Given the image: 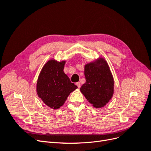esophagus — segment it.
<instances>
[{
    "instance_id": "1",
    "label": "esophagus",
    "mask_w": 151,
    "mask_h": 151,
    "mask_svg": "<svg viewBox=\"0 0 151 151\" xmlns=\"http://www.w3.org/2000/svg\"><path fill=\"white\" fill-rule=\"evenodd\" d=\"M76 84L77 85V87H78V88H81V83H79V82H77V83H76Z\"/></svg>"
}]
</instances>
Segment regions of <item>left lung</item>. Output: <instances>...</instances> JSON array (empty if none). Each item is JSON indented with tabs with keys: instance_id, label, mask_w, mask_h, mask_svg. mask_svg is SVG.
Instances as JSON below:
<instances>
[{
	"instance_id": "left-lung-1",
	"label": "left lung",
	"mask_w": 151,
	"mask_h": 151,
	"mask_svg": "<svg viewBox=\"0 0 151 151\" xmlns=\"http://www.w3.org/2000/svg\"><path fill=\"white\" fill-rule=\"evenodd\" d=\"M84 75L86 83L81 86V92L94 108L104 107L114 93L113 77L107 62L101 57L87 63Z\"/></svg>"
}]
</instances>
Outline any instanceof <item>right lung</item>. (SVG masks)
<instances>
[{"instance_id": "obj_1", "label": "right lung", "mask_w": 151, "mask_h": 151, "mask_svg": "<svg viewBox=\"0 0 151 151\" xmlns=\"http://www.w3.org/2000/svg\"><path fill=\"white\" fill-rule=\"evenodd\" d=\"M65 60H48L41 70L36 83L38 96L48 107L57 109L64 104L68 95L77 88L63 72Z\"/></svg>"}]
</instances>
